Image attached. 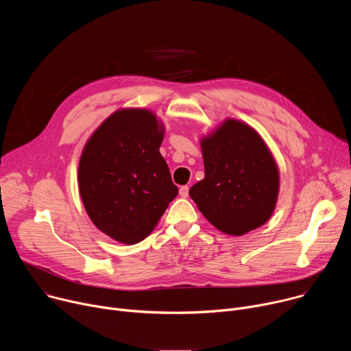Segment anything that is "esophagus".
Returning <instances> with one entry per match:
<instances>
[{"label":"esophagus","instance_id":"34e87169","mask_svg":"<svg viewBox=\"0 0 351 351\" xmlns=\"http://www.w3.org/2000/svg\"><path fill=\"white\" fill-rule=\"evenodd\" d=\"M179 194H180V197L186 198V197L189 195V186H182V187L179 189Z\"/></svg>","mask_w":351,"mask_h":351}]
</instances>
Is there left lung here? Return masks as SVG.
Wrapping results in <instances>:
<instances>
[{
	"mask_svg": "<svg viewBox=\"0 0 351 351\" xmlns=\"http://www.w3.org/2000/svg\"><path fill=\"white\" fill-rule=\"evenodd\" d=\"M206 176L189 194L219 230L241 236L272 215L279 171L261 136L248 125L226 119L202 140Z\"/></svg>",
	"mask_w": 351,
	"mask_h": 351,
	"instance_id": "obj_1",
	"label": "left lung"
}]
</instances>
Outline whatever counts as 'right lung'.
I'll return each mask as SVG.
<instances>
[{
  "instance_id": "add662e5",
  "label": "right lung",
  "mask_w": 351,
  "mask_h": 351,
  "mask_svg": "<svg viewBox=\"0 0 351 351\" xmlns=\"http://www.w3.org/2000/svg\"><path fill=\"white\" fill-rule=\"evenodd\" d=\"M164 126L147 110H121L86 143L79 191L93 223L125 244L153 232L178 195L160 153Z\"/></svg>"
}]
</instances>
